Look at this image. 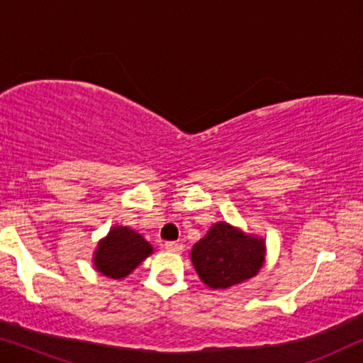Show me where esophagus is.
I'll use <instances>...</instances> for the list:
<instances>
[{"label": "esophagus", "instance_id": "34e87169", "mask_svg": "<svg viewBox=\"0 0 363 363\" xmlns=\"http://www.w3.org/2000/svg\"><path fill=\"white\" fill-rule=\"evenodd\" d=\"M165 247L172 252H182L183 251V245L182 242H175V241H168L165 242Z\"/></svg>", "mask_w": 363, "mask_h": 363}]
</instances>
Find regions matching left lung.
Wrapping results in <instances>:
<instances>
[{
	"label": "left lung",
	"mask_w": 363,
	"mask_h": 363,
	"mask_svg": "<svg viewBox=\"0 0 363 363\" xmlns=\"http://www.w3.org/2000/svg\"><path fill=\"white\" fill-rule=\"evenodd\" d=\"M198 277L210 289H228L255 277L266 261L264 238L218 221L191 247Z\"/></svg>",
	"instance_id": "8db88e82"
}]
</instances>
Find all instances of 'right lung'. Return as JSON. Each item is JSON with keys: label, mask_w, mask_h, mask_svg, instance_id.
I'll use <instances>...</instances> for the list:
<instances>
[{"label": "right lung", "mask_w": 363, "mask_h": 363, "mask_svg": "<svg viewBox=\"0 0 363 363\" xmlns=\"http://www.w3.org/2000/svg\"><path fill=\"white\" fill-rule=\"evenodd\" d=\"M153 252V246L128 226H112L92 255L96 271L111 279H123Z\"/></svg>", "instance_id": "obj_1"}]
</instances>
